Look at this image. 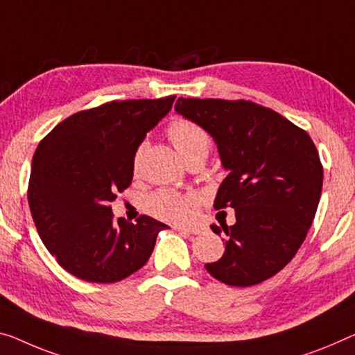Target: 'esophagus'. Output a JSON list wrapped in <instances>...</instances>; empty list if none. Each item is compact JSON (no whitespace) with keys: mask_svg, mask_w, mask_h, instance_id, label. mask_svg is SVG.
I'll list each match as a JSON object with an SVG mask.
<instances>
[{"mask_svg":"<svg viewBox=\"0 0 355 355\" xmlns=\"http://www.w3.org/2000/svg\"><path fill=\"white\" fill-rule=\"evenodd\" d=\"M174 230L185 233V234H198L200 233V230H196V228H185V227H176Z\"/></svg>","mask_w":355,"mask_h":355,"instance_id":"obj_1","label":"esophagus"}]
</instances>
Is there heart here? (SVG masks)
<instances>
[{
  "label": "heart",
  "instance_id": "heart-1",
  "mask_svg": "<svg viewBox=\"0 0 355 355\" xmlns=\"http://www.w3.org/2000/svg\"><path fill=\"white\" fill-rule=\"evenodd\" d=\"M168 138L176 147L179 154L187 162L195 155H206L209 150L211 139L203 127L187 119H178L168 127ZM146 144H141L135 152L133 170H138L141 155ZM198 198L192 193H179L173 190H159L147 196L146 206L152 216L170 223H187L192 219Z\"/></svg>",
  "mask_w": 355,
  "mask_h": 355
}]
</instances>
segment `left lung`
I'll return each mask as SVG.
<instances>
[{
    "label": "left lung",
    "instance_id": "obj_1",
    "mask_svg": "<svg viewBox=\"0 0 355 355\" xmlns=\"http://www.w3.org/2000/svg\"><path fill=\"white\" fill-rule=\"evenodd\" d=\"M176 112L203 127L228 171L214 208H233L225 252L206 263L223 284L249 287L279 272L306 238L324 170L309 135L270 107L246 100L179 98Z\"/></svg>",
    "mask_w": 355,
    "mask_h": 355
}]
</instances>
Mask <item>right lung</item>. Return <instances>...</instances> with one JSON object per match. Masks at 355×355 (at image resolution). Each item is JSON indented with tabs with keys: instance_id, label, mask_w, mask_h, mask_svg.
Listing matches in <instances>:
<instances>
[{
	"instance_id": "obj_1",
	"label": "right lung",
	"mask_w": 355,
	"mask_h": 355,
	"mask_svg": "<svg viewBox=\"0 0 355 355\" xmlns=\"http://www.w3.org/2000/svg\"><path fill=\"white\" fill-rule=\"evenodd\" d=\"M176 96L125 100L76 112L33 155L28 203L58 265L87 282L122 281L147 263L168 225L149 216L114 219L111 201L132 184L135 152Z\"/></svg>"
}]
</instances>
